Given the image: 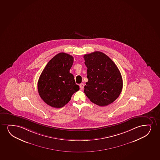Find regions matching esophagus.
Returning a JSON list of instances; mask_svg holds the SVG:
<instances>
[{
  "label": "esophagus",
  "mask_w": 160,
  "mask_h": 160,
  "mask_svg": "<svg viewBox=\"0 0 160 160\" xmlns=\"http://www.w3.org/2000/svg\"><path fill=\"white\" fill-rule=\"evenodd\" d=\"M84 87V84H83V83H82V84H81L79 85V87H80V89H81V90L83 89Z\"/></svg>",
  "instance_id": "34e87169"
}]
</instances>
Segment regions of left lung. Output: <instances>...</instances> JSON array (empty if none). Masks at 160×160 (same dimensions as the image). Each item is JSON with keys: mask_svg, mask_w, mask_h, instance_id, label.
Returning a JSON list of instances; mask_svg holds the SVG:
<instances>
[{"mask_svg": "<svg viewBox=\"0 0 160 160\" xmlns=\"http://www.w3.org/2000/svg\"><path fill=\"white\" fill-rule=\"evenodd\" d=\"M87 67L88 81L84 93L90 101L104 107L118 98L123 88V81L119 69L113 61L99 51L84 56Z\"/></svg>", "mask_w": 160, "mask_h": 160, "instance_id": "left-lung-1", "label": "left lung"}]
</instances>
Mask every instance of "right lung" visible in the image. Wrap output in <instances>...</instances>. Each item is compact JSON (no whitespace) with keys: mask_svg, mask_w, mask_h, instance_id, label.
<instances>
[{"mask_svg":"<svg viewBox=\"0 0 160 160\" xmlns=\"http://www.w3.org/2000/svg\"><path fill=\"white\" fill-rule=\"evenodd\" d=\"M73 57L66 53L56 55L42 70L38 82V91L48 105L56 108L63 107L73 94L79 90L70 70Z\"/></svg>","mask_w":160,"mask_h":160,"instance_id":"add662e5","label":"right lung"}]
</instances>
